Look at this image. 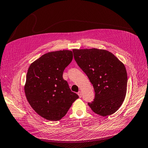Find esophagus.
I'll use <instances>...</instances> for the list:
<instances>
[{
  "mask_svg": "<svg viewBox=\"0 0 148 148\" xmlns=\"http://www.w3.org/2000/svg\"><path fill=\"white\" fill-rule=\"evenodd\" d=\"M77 95H79V98H81L82 97V93H81V91H79L77 92Z\"/></svg>",
  "mask_w": 148,
  "mask_h": 148,
  "instance_id": "1",
  "label": "esophagus"
}]
</instances>
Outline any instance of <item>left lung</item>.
Returning a JSON list of instances; mask_svg holds the SVG:
<instances>
[{"label":"left lung","mask_w":148,"mask_h":148,"mask_svg":"<svg viewBox=\"0 0 148 148\" xmlns=\"http://www.w3.org/2000/svg\"><path fill=\"white\" fill-rule=\"evenodd\" d=\"M77 65L87 75L95 92L88 105L101 116L114 113L124 101L127 85L125 66L110 51L97 49H74Z\"/></svg>","instance_id":"obj_1"}]
</instances>
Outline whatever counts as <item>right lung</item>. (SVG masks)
Returning a JSON list of instances; mask_svg holds the SVG:
<instances>
[{
  "instance_id": "obj_1",
  "label": "right lung",
  "mask_w": 148,
  "mask_h": 148,
  "mask_svg": "<svg viewBox=\"0 0 148 148\" xmlns=\"http://www.w3.org/2000/svg\"><path fill=\"white\" fill-rule=\"evenodd\" d=\"M73 58L70 50L51 51L35 60L27 70L25 86L27 101L38 114L49 121L60 120L79 98L62 76Z\"/></svg>"
}]
</instances>
